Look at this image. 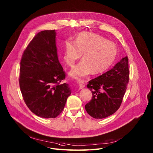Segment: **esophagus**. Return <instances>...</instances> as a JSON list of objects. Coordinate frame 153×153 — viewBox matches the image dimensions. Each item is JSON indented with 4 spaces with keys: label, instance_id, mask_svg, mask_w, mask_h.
<instances>
[{
    "label": "esophagus",
    "instance_id": "34e87169",
    "mask_svg": "<svg viewBox=\"0 0 153 153\" xmlns=\"http://www.w3.org/2000/svg\"><path fill=\"white\" fill-rule=\"evenodd\" d=\"M78 83H79V88H80V89H82V88H84V87H85V82H84V81L83 80H79V82H78Z\"/></svg>",
    "mask_w": 153,
    "mask_h": 153
}]
</instances>
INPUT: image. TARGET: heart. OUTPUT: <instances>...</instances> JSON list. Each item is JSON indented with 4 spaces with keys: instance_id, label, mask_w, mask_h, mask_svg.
<instances>
[{
    "instance_id": "1",
    "label": "heart",
    "mask_w": 153,
    "mask_h": 153,
    "mask_svg": "<svg viewBox=\"0 0 153 153\" xmlns=\"http://www.w3.org/2000/svg\"><path fill=\"white\" fill-rule=\"evenodd\" d=\"M81 54L82 60L69 72V75L79 79L93 74L102 73L114 62L117 55L116 45L102 36L90 32L79 33L74 44L70 40L65 42L64 62L73 66Z\"/></svg>"
}]
</instances>
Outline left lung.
Listing matches in <instances>:
<instances>
[{"instance_id":"8db88e82","label":"left lung","mask_w":153,"mask_h":153,"mask_svg":"<svg viewBox=\"0 0 153 153\" xmlns=\"http://www.w3.org/2000/svg\"><path fill=\"white\" fill-rule=\"evenodd\" d=\"M128 62L125 57L110 70L88 82L93 96L85 108L93 118H106L120 108L129 82Z\"/></svg>"}]
</instances>
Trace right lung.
<instances>
[{"label": "right lung", "instance_id": "right-lung-1", "mask_svg": "<svg viewBox=\"0 0 153 153\" xmlns=\"http://www.w3.org/2000/svg\"><path fill=\"white\" fill-rule=\"evenodd\" d=\"M55 30L37 33L22 55L19 87L27 106L44 118L59 116L71 91L66 83L60 84L65 73L60 65Z\"/></svg>", "mask_w": 153, "mask_h": 153}]
</instances>
